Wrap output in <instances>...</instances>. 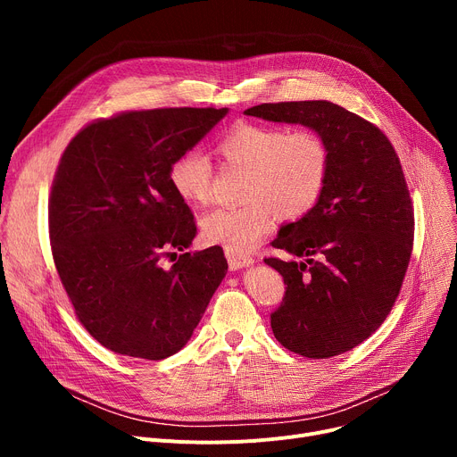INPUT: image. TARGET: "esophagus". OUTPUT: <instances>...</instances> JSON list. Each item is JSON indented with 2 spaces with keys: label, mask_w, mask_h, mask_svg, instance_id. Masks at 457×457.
I'll return each instance as SVG.
<instances>
[{
  "label": "esophagus",
  "mask_w": 457,
  "mask_h": 457,
  "mask_svg": "<svg viewBox=\"0 0 457 457\" xmlns=\"http://www.w3.org/2000/svg\"><path fill=\"white\" fill-rule=\"evenodd\" d=\"M226 257H228V262H229V269L231 270H238V269H245V267H250L253 265V257L250 255H243V253H233V252H228L226 250Z\"/></svg>",
  "instance_id": "esophagus-1"
}]
</instances>
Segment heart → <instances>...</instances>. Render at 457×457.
Masks as SVG:
<instances>
[{"instance_id":"b5f03b06","label":"heart","mask_w":457,"mask_h":457,"mask_svg":"<svg viewBox=\"0 0 457 457\" xmlns=\"http://www.w3.org/2000/svg\"><path fill=\"white\" fill-rule=\"evenodd\" d=\"M228 166L248 172L243 200L235 209H212L200 226L205 241L228 252L246 253L257 246L276 220L303 219L320 202L329 174V148L324 137L311 128L238 124L216 144ZM179 200L205 205L211 198L214 168L209 157L190 148L179 154L168 170Z\"/></svg>"}]
</instances>
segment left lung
<instances>
[{"label":"left lung","mask_w":457,"mask_h":457,"mask_svg":"<svg viewBox=\"0 0 457 457\" xmlns=\"http://www.w3.org/2000/svg\"><path fill=\"white\" fill-rule=\"evenodd\" d=\"M245 114L302 124L328 142L320 202L272 241L303 261L265 262L287 285L270 315L274 337L311 359L345 353L387 319L410 265L415 216L400 159L374 124L326 100L261 104Z\"/></svg>","instance_id":"left-lung-1"}]
</instances>
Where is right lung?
<instances>
[{
    "instance_id": "1",
    "label": "right lung",
    "mask_w": 457,
    "mask_h": 457,
    "mask_svg": "<svg viewBox=\"0 0 457 457\" xmlns=\"http://www.w3.org/2000/svg\"><path fill=\"white\" fill-rule=\"evenodd\" d=\"M226 114L120 112L83 128L59 161L47 205L55 267L79 322L114 353L159 361L179 352L228 272L220 246L172 252L190 246L196 224L168 179ZM168 254L172 268L162 265Z\"/></svg>"
}]
</instances>
